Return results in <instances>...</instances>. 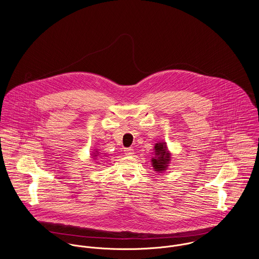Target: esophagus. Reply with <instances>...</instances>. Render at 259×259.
Returning <instances> with one entry per match:
<instances>
[{
	"label": "esophagus",
	"instance_id": "1",
	"mask_svg": "<svg viewBox=\"0 0 259 259\" xmlns=\"http://www.w3.org/2000/svg\"><path fill=\"white\" fill-rule=\"evenodd\" d=\"M124 151L127 156H132L134 154V150L132 148H126Z\"/></svg>",
	"mask_w": 259,
	"mask_h": 259
}]
</instances>
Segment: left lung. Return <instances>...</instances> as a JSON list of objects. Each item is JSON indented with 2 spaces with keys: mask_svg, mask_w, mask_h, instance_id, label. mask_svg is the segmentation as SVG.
Instances as JSON below:
<instances>
[{
  "mask_svg": "<svg viewBox=\"0 0 259 259\" xmlns=\"http://www.w3.org/2000/svg\"><path fill=\"white\" fill-rule=\"evenodd\" d=\"M155 156L152 158L151 163L153 166L154 171L157 172H164L169 167V164L171 162V152L168 150V146L166 142H158L154 146V152Z\"/></svg>",
  "mask_w": 259,
  "mask_h": 259,
  "instance_id": "8db88e82",
  "label": "left lung"
}]
</instances>
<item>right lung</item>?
Wrapping results in <instances>:
<instances>
[{
    "label": "right lung",
    "instance_id": "right-lung-1",
    "mask_svg": "<svg viewBox=\"0 0 259 259\" xmlns=\"http://www.w3.org/2000/svg\"><path fill=\"white\" fill-rule=\"evenodd\" d=\"M91 155H92V157H93V159H94V160H95V159H96V158H97V157H99V156H100V153H99V152H98V151H97V150H96V151H95V152H93V153H92V154H91Z\"/></svg>",
    "mask_w": 259,
    "mask_h": 259
}]
</instances>
